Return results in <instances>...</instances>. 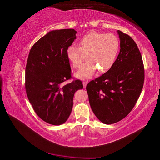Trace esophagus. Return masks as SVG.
<instances>
[{"instance_id": "34e87169", "label": "esophagus", "mask_w": 160, "mask_h": 160, "mask_svg": "<svg viewBox=\"0 0 160 160\" xmlns=\"http://www.w3.org/2000/svg\"><path fill=\"white\" fill-rule=\"evenodd\" d=\"M87 81H84L83 82V86H84V87L85 88V87H87Z\"/></svg>"}]
</instances>
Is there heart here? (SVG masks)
<instances>
[{
  "label": "heart",
  "instance_id": "heart-1",
  "mask_svg": "<svg viewBox=\"0 0 160 160\" xmlns=\"http://www.w3.org/2000/svg\"><path fill=\"white\" fill-rule=\"evenodd\" d=\"M79 44L80 48L70 46L67 55L74 68H80L87 58L89 59L76 73V76L82 80L90 78L98 68L102 72L109 70L114 65L119 48V42L114 35L95 31L84 35Z\"/></svg>",
  "mask_w": 160,
  "mask_h": 160
}]
</instances>
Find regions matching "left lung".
Listing matches in <instances>:
<instances>
[{"instance_id":"1","label":"left lung","mask_w":160,"mask_h":160,"mask_svg":"<svg viewBox=\"0 0 160 160\" xmlns=\"http://www.w3.org/2000/svg\"><path fill=\"white\" fill-rule=\"evenodd\" d=\"M120 52L108 71L87 86L92 112L103 123L122 120L131 112L142 91L144 80L142 58L134 41L117 31Z\"/></svg>"}]
</instances>
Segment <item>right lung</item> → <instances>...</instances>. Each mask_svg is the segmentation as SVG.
Returning a JSON list of instances; mask_svg holds the SVG:
<instances>
[{"instance_id": "1", "label": "right lung", "mask_w": 160, "mask_h": 160, "mask_svg": "<svg viewBox=\"0 0 160 160\" xmlns=\"http://www.w3.org/2000/svg\"><path fill=\"white\" fill-rule=\"evenodd\" d=\"M72 28L54 30L31 48L25 70V88L36 114L48 123L59 125L68 120L73 108L75 92L83 88L72 78L67 50L76 39Z\"/></svg>"}]
</instances>
